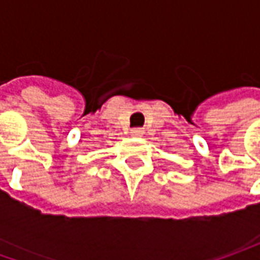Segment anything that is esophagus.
I'll return each mask as SVG.
<instances>
[{"label": "esophagus", "instance_id": "obj_1", "mask_svg": "<svg viewBox=\"0 0 260 260\" xmlns=\"http://www.w3.org/2000/svg\"><path fill=\"white\" fill-rule=\"evenodd\" d=\"M143 135H145V130H143V128H140V127H137V128H133V130H132V136H135V137H142Z\"/></svg>", "mask_w": 260, "mask_h": 260}]
</instances>
